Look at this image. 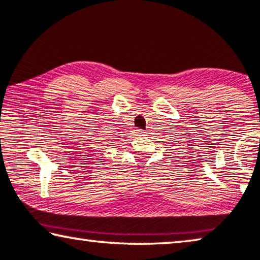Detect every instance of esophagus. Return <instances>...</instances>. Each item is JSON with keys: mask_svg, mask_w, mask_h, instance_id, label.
I'll list each match as a JSON object with an SVG mask.
<instances>
[{"mask_svg": "<svg viewBox=\"0 0 260 260\" xmlns=\"http://www.w3.org/2000/svg\"><path fill=\"white\" fill-rule=\"evenodd\" d=\"M143 134H145V132H143L142 129H137L135 131V135H137V137H143Z\"/></svg>", "mask_w": 260, "mask_h": 260, "instance_id": "1", "label": "esophagus"}]
</instances>
